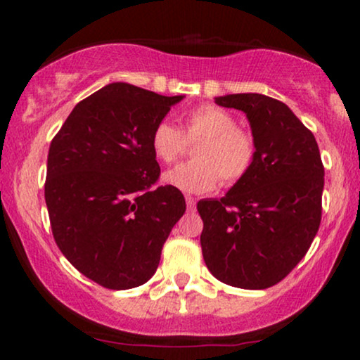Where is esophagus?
Returning <instances> with one entry per match:
<instances>
[{"label": "esophagus", "mask_w": 360, "mask_h": 360, "mask_svg": "<svg viewBox=\"0 0 360 360\" xmlns=\"http://www.w3.org/2000/svg\"><path fill=\"white\" fill-rule=\"evenodd\" d=\"M186 206H188V212H194V208H196V200L191 196H186Z\"/></svg>", "instance_id": "obj_1"}]
</instances>
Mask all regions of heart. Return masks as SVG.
<instances>
[{
    "instance_id": "obj_1",
    "label": "heart",
    "mask_w": 360,
    "mask_h": 360,
    "mask_svg": "<svg viewBox=\"0 0 360 360\" xmlns=\"http://www.w3.org/2000/svg\"><path fill=\"white\" fill-rule=\"evenodd\" d=\"M193 147L194 160L166 172L167 186L184 193L203 194L217 188L237 184L250 172L257 146L250 131L237 127L230 111L214 105L189 110L183 117V130L167 122L157 123L150 135L152 152L160 162L174 164Z\"/></svg>"
}]
</instances>
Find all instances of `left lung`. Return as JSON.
I'll return each mask as SVG.
<instances>
[{"mask_svg":"<svg viewBox=\"0 0 360 360\" xmlns=\"http://www.w3.org/2000/svg\"><path fill=\"white\" fill-rule=\"evenodd\" d=\"M214 101L247 115L257 154L225 196L198 203L203 259L229 286L271 288L298 266L320 226L325 169L318 143L274 98L242 93Z\"/></svg>","mask_w":360,"mask_h":360,"instance_id":"left-lung-1","label":"left lung"}]
</instances>
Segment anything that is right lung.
Here are the masks:
<instances>
[{
	"mask_svg": "<svg viewBox=\"0 0 360 360\" xmlns=\"http://www.w3.org/2000/svg\"><path fill=\"white\" fill-rule=\"evenodd\" d=\"M183 96L113 82L74 106L52 139L45 203L53 240L81 274L108 289L147 283L183 193L159 186L150 135Z\"/></svg>",
	"mask_w": 360,
	"mask_h": 360,
	"instance_id": "1",
	"label": "right lung"
}]
</instances>
